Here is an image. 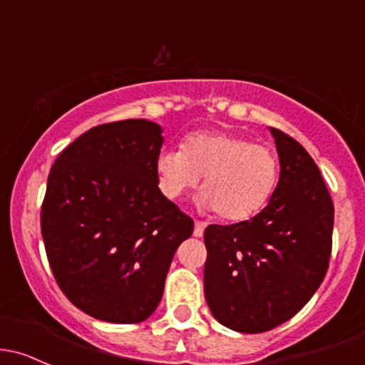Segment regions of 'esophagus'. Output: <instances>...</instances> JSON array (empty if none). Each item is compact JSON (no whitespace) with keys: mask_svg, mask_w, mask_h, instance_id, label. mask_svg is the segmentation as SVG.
<instances>
[{"mask_svg":"<svg viewBox=\"0 0 365 365\" xmlns=\"http://www.w3.org/2000/svg\"><path fill=\"white\" fill-rule=\"evenodd\" d=\"M205 227H206V222L195 220V224H194V236L195 237H201L202 232H205Z\"/></svg>","mask_w":365,"mask_h":365,"instance_id":"esophagus-1","label":"esophagus"}]
</instances>
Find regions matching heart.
I'll return each instance as SVG.
<instances>
[{
  "label": "heart",
  "instance_id": "heart-1",
  "mask_svg": "<svg viewBox=\"0 0 365 365\" xmlns=\"http://www.w3.org/2000/svg\"><path fill=\"white\" fill-rule=\"evenodd\" d=\"M202 176V202L225 222L255 217L278 183V160L269 148L240 134L194 133L182 150L166 148L155 160L159 192L178 201L197 189Z\"/></svg>",
  "mask_w": 365,
  "mask_h": 365
}]
</instances>
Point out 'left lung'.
Wrapping results in <instances>:
<instances>
[{
    "instance_id": "obj_1",
    "label": "left lung",
    "mask_w": 365,
    "mask_h": 365,
    "mask_svg": "<svg viewBox=\"0 0 365 365\" xmlns=\"http://www.w3.org/2000/svg\"><path fill=\"white\" fill-rule=\"evenodd\" d=\"M279 182L250 220L205 231V297L213 317L245 334L290 320L329 269L334 205L320 170L299 141L271 128Z\"/></svg>"
}]
</instances>
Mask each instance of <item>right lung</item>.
<instances>
[{"label":"right lung","mask_w":365,"mask_h":365,"mask_svg":"<svg viewBox=\"0 0 365 365\" xmlns=\"http://www.w3.org/2000/svg\"><path fill=\"white\" fill-rule=\"evenodd\" d=\"M163 129L143 118L96 125L53 163L41 236L63 294L83 313L138 324L159 306L194 220L157 189Z\"/></svg>","instance_id":"obj_1"}]
</instances>
